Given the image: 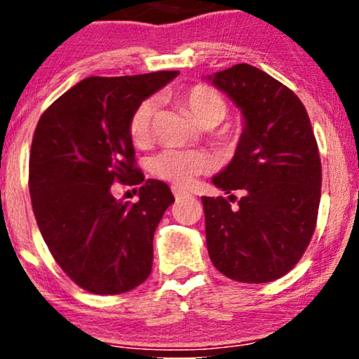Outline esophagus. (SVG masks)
<instances>
[{"instance_id": "esophagus-1", "label": "esophagus", "mask_w": 359, "mask_h": 359, "mask_svg": "<svg viewBox=\"0 0 359 359\" xmlns=\"http://www.w3.org/2000/svg\"><path fill=\"white\" fill-rule=\"evenodd\" d=\"M172 192H174V196H175V199L179 201V199H182V197H187V196H191V194H189L187 191H185V189H180V187H177V185H174V187H172Z\"/></svg>"}]
</instances>
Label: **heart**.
Returning <instances> with one entry per match:
<instances>
[{
	"mask_svg": "<svg viewBox=\"0 0 359 359\" xmlns=\"http://www.w3.org/2000/svg\"><path fill=\"white\" fill-rule=\"evenodd\" d=\"M177 101L187 109L194 121L203 128L219 125L228 114L226 97L217 89L205 84H196L177 93ZM156 109L155 100H145L131 113L128 131L137 147L147 145L151 133V119ZM211 168V158L203 151L163 150L151 160V170L156 177L175 185H187L194 177Z\"/></svg>",
	"mask_w": 359,
	"mask_h": 359,
	"instance_id": "obj_1",
	"label": "heart"
}]
</instances>
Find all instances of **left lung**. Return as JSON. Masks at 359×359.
Instances as JSON below:
<instances>
[{"label": "left lung", "instance_id": "obj_1", "mask_svg": "<svg viewBox=\"0 0 359 359\" xmlns=\"http://www.w3.org/2000/svg\"><path fill=\"white\" fill-rule=\"evenodd\" d=\"M241 109L236 154L212 184L245 196L203 197L212 265L228 278L266 283L288 273L311 243L320 201L319 148L304 104L248 64L208 76Z\"/></svg>", "mask_w": 359, "mask_h": 359}]
</instances>
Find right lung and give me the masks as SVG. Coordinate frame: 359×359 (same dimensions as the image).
<instances>
[{"label": "right lung", "instance_id": "right-lung-1", "mask_svg": "<svg viewBox=\"0 0 359 359\" xmlns=\"http://www.w3.org/2000/svg\"><path fill=\"white\" fill-rule=\"evenodd\" d=\"M177 74L88 77L35 128L28 185L36 224L60 269L90 294L133 290L151 271L155 229L175 199L137 167L128 123ZM114 182L140 184L139 203L118 201Z\"/></svg>", "mask_w": 359, "mask_h": 359}]
</instances>
